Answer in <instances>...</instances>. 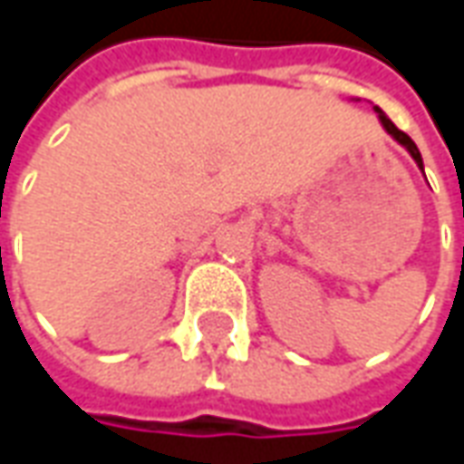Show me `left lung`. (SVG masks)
<instances>
[{"instance_id":"8db88e82","label":"left lung","mask_w":464,"mask_h":464,"mask_svg":"<svg viewBox=\"0 0 464 464\" xmlns=\"http://www.w3.org/2000/svg\"><path fill=\"white\" fill-rule=\"evenodd\" d=\"M374 112H377V118H379V122H382V128H384V130L390 132L392 138H394V140L400 142V145H401V148H404V150H407V153L412 155V160H414V163H417V168H420V170H422V173H424L422 155H420V150H417V145H414L412 138H410L407 132H401L400 128H397V125H394V122H392V120L387 118L384 112H382V110L374 108Z\"/></svg>"}]
</instances>
